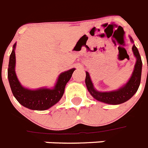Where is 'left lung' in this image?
<instances>
[{
  "mask_svg": "<svg viewBox=\"0 0 148 148\" xmlns=\"http://www.w3.org/2000/svg\"><path fill=\"white\" fill-rule=\"evenodd\" d=\"M129 38L132 42H133L132 38L131 37ZM132 51L135 57H136V63H135L132 75L125 85L117 90L112 91H105V92L97 91L94 88L93 83L91 82L89 73L86 72L85 84L87 86L88 91L94 98L103 103L116 105L129 101V99L136 93L141 83L142 62H141V56L139 54L138 50L135 47V45H133Z\"/></svg>",
  "mask_w": 148,
  "mask_h": 148,
  "instance_id": "8db88e82",
  "label": "left lung"
}]
</instances>
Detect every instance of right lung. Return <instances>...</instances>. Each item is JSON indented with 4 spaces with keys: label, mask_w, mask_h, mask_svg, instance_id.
Returning <instances> with one entry per match:
<instances>
[{
    "label": "right lung",
    "mask_w": 148,
    "mask_h": 148,
    "mask_svg": "<svg viewBox=\"0 0 148 148\" xmlns=\"http://www.w3.org/2000/svg\"><path fill=\"white\" fill-rule=\"evenodd\" d=\"M14 44L10 56L8 66V80L13 96L23 107L33 110H45L49 109L61 99L64 93L66 83L71 79L75 68L63 72L59 75L54 88L52 89L41 88L36 90L25 88L20 84L15 72L16 56Z\"/></svg>",
    "instance_id": "add662e5"
}]
</instances>
